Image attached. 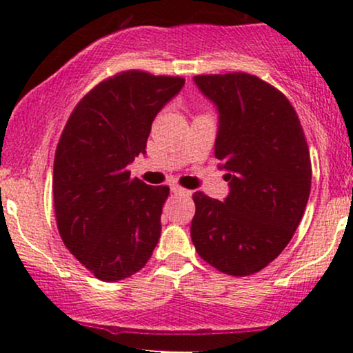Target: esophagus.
<instances>
[{"label": "esophagus", "instance_id": "1", "mask_svg": "<svg viewBox=\"0 0 353 353\" xmlns=\"http://www.w3.org/2000/svg\"><path fill=\"white\" fill-rule=\"evenodd\" d=\"M171 190L174 194H179V196H190V190L181 188V185L177 184H171Z\"/></svg>", "mask_w": 353, "mask_h": 353}]
</instances>
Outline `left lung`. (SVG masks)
Returning <instances> with one entry per match:
<instances>
[{"mask_svg": "<svg viewBox=\"0 0 353 353\" xmlns=\"http://www.w3.org/2000/svg\"><path fill=\"white\" fill-rule=\"evenodd\" d=\"M216 104V157L229 182L224 201L194 192L190 239L208 264L255 274L285 249L310 194L309 145L297 112L279 89L247 72L194 76Z\"/></svg>", "mask_w": 353, "mask_h": 353, "instance_id": "8db88e82", "label": "left lung"}]
</instances>
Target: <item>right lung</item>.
I'll use <instances>...</instances> for the list:
<instances>
[{"label":"right lung","mask_w":353,"mask_h":353,"mask_svg":"<svg viewBox=\"0 0 353 353\" xmlns=\"http://www.w3.org/2000/svg\"><path fill=\"white\" fill-rule=\"evenodd\" d=\"M184 86L179 76L124 71L79 101L54 154L52 197L59 236L99 281L139 272L161 237L168 185L131 179L154 117Z\"/></svg>","instance_id":"obj_1"}]
</instances>
